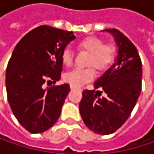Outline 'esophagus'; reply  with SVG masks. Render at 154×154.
<instances>
[{"mask_svg":"<svg viewBox=\"0 0 154 154\" xmlns=\"http://www.w3.org/2000/svg\"><path fill=\"white\" fill-rule=\"evenodd\" d=\"M70 88H71V90H75V89H77V90H82V88L81 87H79V86H76V85H70Z\"/></svg>","mask_w":154,"mask_h":154,"instance_id":"esophagus-1","label":"esophagus"}]
</instances>
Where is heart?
I'll list each match as a JSON object with an SVG mask.
<instances>
[{"instance_id":"heart-1","label":"heart","mask_w":154,"mask_h":154,"mask_svg":"<svg viewBox=\"0 0 154 154\" xmlns=\"http://www.w3.org/2000/svg\"><path fill=\"white\" fill-rule=\"evenodd\" d=\"M78 46L80 49L85 50L91 53L88 64L94 65L97 69H106L112 64L116 58V49L112 45H104L103 40L95 36H89L79 42ZM74 53L70 47H66L61 54V60L65 66H70L73 63ZM95 77L94 68L87 69H74L66 73L64 78L69 84L80 86Z\"/></svg>"}]
</instances>
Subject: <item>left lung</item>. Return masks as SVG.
Returning a JSON list of instances; mask_svg holds the SVG:
<instances>
[{
    "label": "left lung",
    "instance_id": "8db88e82",
    "mask_svg": "<svg viewBox=\"0 0 154 154\" xmlns=\"http://www.w3.org/2000/svg\"><path fill=\"white\" fill-rule=\"evenodd\" d=\"M103 31L112 35L118 47L115 63L94 82V87L102 88L106 96L100 98L94 90H85L79 111L89 129L105 136L127 121L137 102L142 88V62L136 46L120 31Z\"/></svg>",
    "mask_w": 154,
    "mask_h": 154
}]
</instances>
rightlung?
I'll return each instance as SVG.
<instances>
[{"mask_svg":"<svg viewBox=\"0 0 154 154\" xmlns=\"http://www.w3.org/2000/svg\"><path fill=\"white\" fill-rule=\"evenodd\" d=\"M75 39L73 32L40 26L27 33L12 52L6 69L7 97L16 119L30 133L46 131L60 115L69 85L45 88L44 84L46 79L60 80L62 51Z\"/></svg>","mask_w":154,"mask_h":154,"instance_id":"obj_1","label":"right lung"}]
</instances>
